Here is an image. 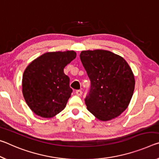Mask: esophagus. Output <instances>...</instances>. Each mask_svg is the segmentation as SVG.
Here are the masks:
<instances>
[{"label": "esophagus", "instance_id": "obj_1", "mask_svg": "<svg viewBox=\"0 0 159 159\" xmlns=\"http://www.w3.org/2000/svg\"><path fill=\"white\" fill-rule=\"evenodd\" d=\"M75 93H76V94L77 96H79V97H80L82 94V90H77L76 92H75Z\"/></svg>", "mask_w": 159, "mask_h": 159}]
</instances>
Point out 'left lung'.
<instances>
[{
  "mask_svg": "<svg viewBox=\"0 0 159 159\" xmlns=\"http://www.w3.org/2000/svg\"><path fill=\"white\" fill-rule=\"evenodd\" d=\"M80 60L91 81L85 98L87 110L101 121L125 111L133 95L135 80L123 57L106 50L83 51Z\"/></svg>",
  "mask_w": 159,
  "mask_h": 159,
  "instance_id": "obj_1",
  "label": "left lung"
}]
</instances>
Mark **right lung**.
<instances>
[{"instance_id": "1", "label": "right lung", "mask_w": 159, "mask_h": 159, "mask_svg": "<svg viewBox=\"0 0 159 159\" xmlns=\"http://www.w3.org/2000/svg\"><path fill=\"white\" fill-rule=\"evenodd\" d=\"M76 56L74 51L48 52L34 60L25 69L23 97L36 115L50 118L66 108L72 89L63 69Z\"/></svg>"}]
</instances>
